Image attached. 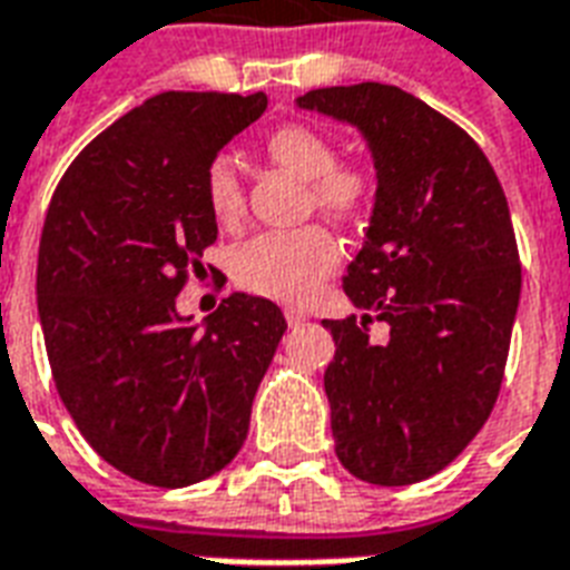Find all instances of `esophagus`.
I'll use <instances>...</instances> for the list:
<instances>
[{"instance_id": "1", "label": "esophagus", "mask_w": 570, "mask_h": 570, "mask_svg": "<svg viewBox=\"0 0 570 570\" xmlns=\"http://www.w3.org/2000/svg\"><path fill=\"white\" fill-rule=\"evenodd\" d=\"M284 316H286V322H289V328H295V325H302V322L307 320V313H304L302 307H293V304H289V307H284Z\"/></svg>"}]
</instances>
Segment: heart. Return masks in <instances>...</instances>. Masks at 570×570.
I'll use <instances>...</instances> for the list:
<instances>
[{
  "label": "heart",
  "mask_w": 570,
  "mask_h": 570,
  "mask_svg": "<svg viewBox=\"0 0 570 570\" xmlns=\"http://www.w3.org/2000/svg\"><path fill=\"white\" fill-rule=\"evenodd\" d=\"M268 156L307 183L313 209L352 222L373 206L375 177L364 165H337V145L307 124H284L268 136ZM206 204L218 222H236L245 209L233 156H215L204 177ZM340 245L325 227L263 233L236 254V277L250 293L298 302L337 268Z\"/></svg>",
  "instance_id": "b5f03b06"
}]
</instances>
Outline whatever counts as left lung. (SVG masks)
Segmentation results:
<instances>
[{"label":"left lung","instance_id":"left-lung-1","mask_svg":"<svg viewBox=\"0 0 570 570\" xmlns=\"http://www.w3.org/2000/svg\"><path fill=\"white\" fill-rule=\"evenodd\" d=\"M295 106L352 124L375 165L364 248L343 281L361 316L322 320L337 346L334 450L370 485H414L476 438L503 384L521 302L503 186L464 129L396 85L316 88Z\"/></svg>","mask_w":570,"mask_h":570}]
</instances>
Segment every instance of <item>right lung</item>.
Wrapping results in <instances>:
<instances>
[{
	"label": "right lung",
	"mask_w": 570,
	"mask_h": 570,
	"mask_svg": "<svg viewBox=\"0 0 570 570\" xmlns=\"http://www.w3.org/2000/svg\"><path fill=\"white\" fill-rule=\"evenodd\" d=\"M266 106L263 91L156 94L76 156L49 204L38 313L58 396L100 459L147 485L230 464L286 331L277 304L245 293L204 325L177 313L218 236L206 168Z\"/></svg>",
	"instance_id": "add662e5"
}]
</instances>
